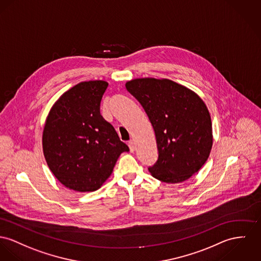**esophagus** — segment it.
<instances>
[{
    "instance_id": "esophagus-1",
    "label": "esophagus",
    "mask_w": 261,
    "mask_h": 261,
    "mask_svg": "<svg viewBox=\"0 0 261 261\" xmlns=\"http://www.w3.org/2000/svg\"><path fill=\"white\" fill-rule=\"evenodd\" d=\"M128 146H129L130 151H131V152H134V150H135V143H134V141H129V142H128Z\"/></svg>"
}]
</instances>
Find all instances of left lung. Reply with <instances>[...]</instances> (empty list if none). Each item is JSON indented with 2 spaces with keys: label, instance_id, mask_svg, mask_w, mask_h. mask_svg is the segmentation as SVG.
<instances>
[{
  "label": "left lung",
  "instance_id": "obj_1",
  "mask_svg": "<svg viewBox=\"0 0 261 261\" xmlns=\"http://www.w3.org/2000/svg\"><path fill=\"white\" fill-rule=\"evenodd\" d=\"M125 86L140 102L155 131L159 155L149 167L151 175L168 184L190 179L206 162L213 146L204 102L193 90L166 79H136Z\"/></svg>",
  "mask_w": 261,
  "mask_h": 261
}]
</instances>
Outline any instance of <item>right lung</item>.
Masks as SVG:
<instances>
[{"label": "right lung", "mask_w": 261, "mask_h": 261, "mask_svg": "<svg viewBox=\"0 0 261 261\" xmlns=\"http://www.w3.org/2000/svg\"><path fill=\"white\" fill-rule=\"evenodd\" d=\"M104 81H83L53 105L42 132L46 164L60 182L76 192L98 190L128 146L100 114Z\"/></svg>", "instance_id": "add662e5"}]
</instances>
